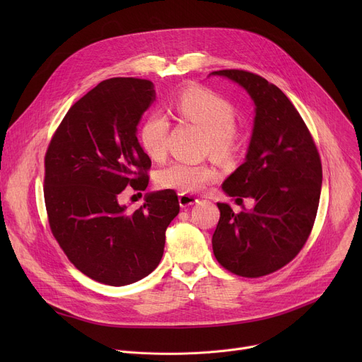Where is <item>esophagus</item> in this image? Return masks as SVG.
Returning <instances> with one entry per match:
<instances>
[{
  "mask_svg": "<svg viewBox=\"0 0 362 362\" xmlns=\"http://www.w3.org/2000/svg\"><path fill=\"white\" fill-rule=\"evenodd\" d=\"M198 202V198H195L194 195L191 194H180L179 195V204L182 208H186L189 205H194Z\"/></svg>",
  "mask_w": 362,
  "mask_h": 362,
  "instance_id": "obj_1",
  "label": "esophagus"
}]
</instances>
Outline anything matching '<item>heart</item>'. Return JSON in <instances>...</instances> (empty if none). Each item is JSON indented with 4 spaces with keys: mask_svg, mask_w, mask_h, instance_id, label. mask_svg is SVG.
I'll return each instance as SVG.
<instances>
[{
    "mask_svg": "<svg viewBox=\"0 0 362 362\" xmlns=\"http://www.w3.org/2000/svg\"><path fill=\"white\" fill-rule=\"evenodd\" d=\"M175 110L179 116L192 122L208 133V145L217 157H227L235 146L236 111L233 105L216 92L192 86L185 89L176 100ZM168 119L163 112L152 111L144 119L139 129V142L145 154L152 160H161L167 152ZM218 179V171L208 164L173 161L163 167L157 182L177 192L194 194Z\"/></svg>",
    "mask_w": 362,
    "mask_h": 362,
    "instance_id": "1",
    "label": "heart"
}]
</instances>
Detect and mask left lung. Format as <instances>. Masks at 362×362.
<instances>
[{
    "label": "left lung",
    "instance_id": "obj_1",
    "mask_svg": "<svg viewBox=\"0 0 362 362\" xmlns=\"http://www.w3.org/2000/svg\"><path fill=\"white\" fill-rule=\"evenodd\" d=\"M210 76L238 83L255 105L245 163L221 185L227 197L252 198L255 205L235 214L229 204L217 202L213 251L229 272L261 277L292 261L311 233L322 182L320 156L299 112L276 85L243 70Z\"/></svg>",
    "mask_w": 362,
    "mask_h": 362
}]
</instances>
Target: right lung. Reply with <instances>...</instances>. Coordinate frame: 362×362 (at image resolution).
<instances>
[{
  "label": "right lung",
  "instance_id": "right-lung-1",
  "mask_svg": "<svg viewBox=\"0 0 362 362\" xmlns=\"http://www.w3.org/2000/svg\"><path fill=\"white\" fill-rule=\"evenodd\" d=\"M154 101L149 81L107 79L71 105L45 156L51 232L76 269L110 286H126L157 269L165 229L179 214L170 189L148 192L135 211L119 202L126 186H148L151 160L136 135Z\"/></svg>",
  "mask_w": 362,
  "mask_h": 362
}]
</instances>
